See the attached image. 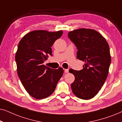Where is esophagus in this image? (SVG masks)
<instances>
[{
    "mask_svg": "<svg viewBox=\"0 0 122 122\" xmlns=\"http://www.w3.org/2000/svg\"><path fill=\"white\" fill-rule=\"evenodd\" d=\"M68 72H69V69H65V73H68Z\"/></svg>",
    "mask_w": 122,
    "mask_h": 122,
    "instance_id": "obj_1",
    "label": "esophagus"
}]
</instances>
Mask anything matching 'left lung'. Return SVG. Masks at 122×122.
<instances>
[{
    "label": "left lung",
    "instance_id": "1",
    "mask_svg": "<svg viewBox=\"0 0 122 122\" xmlns=\"http://www.w3.org/2000/svg\"><path fill=\"white\" fill-rule=\"evenodd\" d=\"M78 49L76 57L84 62L83 69H69L75 80L71 88L75 96L88 100L97 94L107 78L111 56L106 39L94 29L80 28L68 33Z\"/></svg>",
    "mask_w": 122,
    "mask_h": 122
}]
</instances>
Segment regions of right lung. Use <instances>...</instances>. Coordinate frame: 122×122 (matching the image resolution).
Returning a JSON list of instances; mask_svg holds the SVG:
<instances>
[{"instance_id": "add662e5", "label": "right lung", "mask_w": 122, "mask_h": 122, "mask_svg": "<svg viewBox=\"0 0 122 122\" xmlns=\"http://www.w3.org/2000/svg\"><path fill=\"white\" fill-rule=\"evenodd\" d=\"M62 34V30H34L25 35L18 44L15 54L18 76L26 92L36 99L51 96L64 73L62 68L51 69L43 64L52 55L51 46Z\"/></svg>"}]
</instances>
